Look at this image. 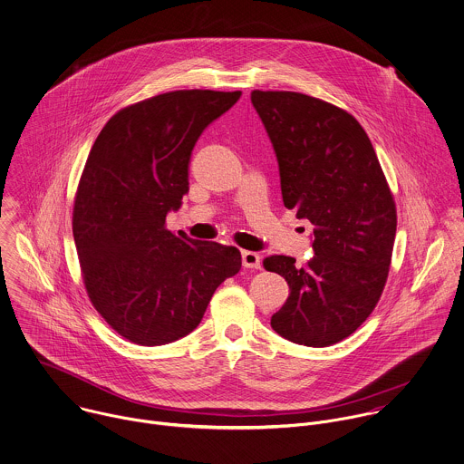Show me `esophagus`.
<instances>
[{"label":"esophagus","instance_id":"34e87169","mask_svg":"<svg viewBox=\"0 0 464 464\" xmlns=\"http://www.w3.org/2000/svg\"><path fill=\"white\" fill-rule=\"evenodd\" d=\"M242 263H244L246 268H259L261 257L253 251H242Z\"/></svg>","mask_w":464,"mask_h":464}]
</instances>
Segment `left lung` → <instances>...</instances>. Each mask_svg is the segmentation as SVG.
<instances>
[{
  "label": "left lung",
  "mask_w": 464,
  "mask_h": 464,
  "mask_svg": "<svg viewBox=\"0 0 464 464\" xmlns=\"http://www.w3.org/2000/svg\"><path fill=\"white\" fill-rule=\"evenodd\" d=\"M251 102L277 156L285 207L314 226L308 263L263 259L290 286L270 325L294 343L329 347L351 336L382 295L397 231L393 194L349 111L288 91H253Z\"/></svg>",
  "instance_id": "1"
}]
</instances>
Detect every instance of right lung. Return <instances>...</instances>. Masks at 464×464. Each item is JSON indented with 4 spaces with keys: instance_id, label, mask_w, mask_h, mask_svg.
<instances>
[{
    "instance_id": "right-lung-1",
    "label": "right lung",
    "mask_w": 464,
    "mask_h": 464,
    "mask_svg": "<svg viewBox=\"0 0 464 464\" xmlns=\"http://www.w3.org/2000/svg\"><path fill=\"white\" fill-rule=\"evenodd\" d=\"M242 92L174 91L121 108L98 135L72 208L87 295L122 338L155 347L192 333L213 292L238 274L237 247L170 233L192 150Z\"/></svg>"
}]
</instances>
